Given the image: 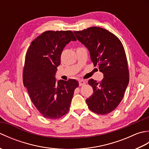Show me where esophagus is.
I'll list each match as a JSON object with an SVG mask.
<instances>
[{
	"mask_svg": "<svg viewBox=\"0 0 149 149\" xmlns=\"http://www.w3.org/2000/svg\"><path fill=\"white\" fill-rule=\"evenodd\" d=\"M85 84H86V83H85V81L84 80L79 81V86H84Z\"/></svg>",
	"mask_w": 149,
	"mask_h": 149,
	"instance_id": "34e87169",
	"label": "esophagus"
}]
</instances>
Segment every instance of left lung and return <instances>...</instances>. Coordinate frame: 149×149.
I'll return each mask as SVG.
<instances>
[{
	"label": "left lung",
	"mask_w": 149,
	"mask_h": 149,
	"mask_svg": "<svg viewBox=\"0 0 149 149\" xmlns=\"http://www.w3.org/2000/svg\"><path fill=\"white\" fill-rule=\"evenodd\" d=\"M74 33L89 50L91 61L104 75L100 83L92 79L88 81L93 92L86 100V104L93 112L107 115L118 106L129 84L124 49L115 34L103 28L91 27Z\"/></svg>",
	"instance_id": "8db88e82"
}]
</instances>
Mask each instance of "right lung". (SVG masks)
<instances>
[{"mask_svg":"<svg viewBox=\"0 0 149 149\" xmlns=\"http://www.w3.org/2000/svg\"><path fill=\"white\" fill-rule=\"evenodd\" d=\"M70 31H48L33 41L25 60L23 82L33 104L47 118L58 119L67 113L79 82L56 79L57 67L66 45L76 41Z\"/></svg>","mask_w":149,"mask_h":149,"instance_id":"add662e5","label":"right lung"}]
</instances>
